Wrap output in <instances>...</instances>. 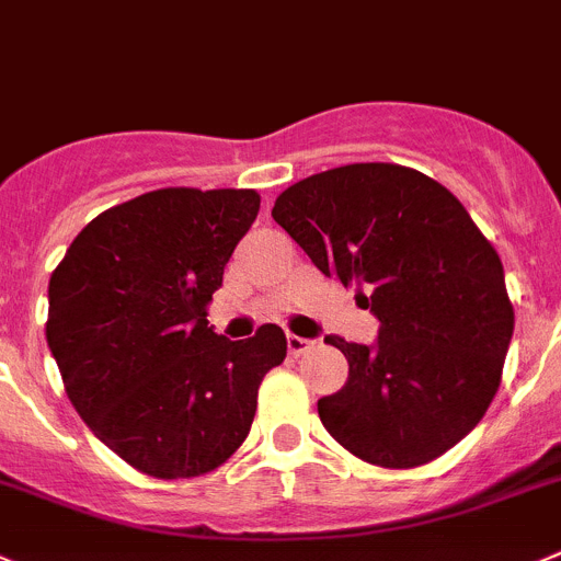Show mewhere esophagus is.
<instances>
[{"label":"esophagus","mask_w":561,"mask_h":561,"mask_svg":"<svg viewBox=\"0 0 561 561\" xmlns=\"http://www.w3.org/2000/svg\"><path fill=\"white\" fill-rule=\"evenodd\" d=\"M312 340H307V337H298V334H287V352L293 354V357H301V354L305 352H310L312 348Z\"/></svg>","instance_id":"1"}]
</instances>
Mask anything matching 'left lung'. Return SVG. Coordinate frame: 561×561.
Listing matches in <instances>:
<instances>
[{
	"label": "left lung",
	"mask_w": 561,
	"mask_h": 561,
	"mask_svg": "<svg viewBox=\"0 0 561 561\" xmlns=\"http://www.w3.org/2000/svg\"><path fill=\"white\" fill-rule=\"evenodd\" d=\"M271 216L379 318L376 345L327 337L348 359L318 401L327 432L396 470L457 446L499 392L515 329L499 251L459 198L407 165L354 162L290 185Z\"/></svg>",
	"instance_id": "8db88e82"
}]
</instances>
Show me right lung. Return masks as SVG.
<instances>
[{"mask_svg": "<svg viewBox=\"0 0 561 561\" xmlns=\"http://www.w3.org/2000/svg\"><path fill=\"white\" fill-rule=\"evenodd\" d=\"M256 191L162 187L104 209L49 279L46 343L68 399L110 451L154 479H193L249 434L256 390L287 340L265 323L249 340L207 327V305Z\"/></svg>", "mask_w": 561, "mask_h": 561, "instance_id": "add662e5", "label": "right lung"}]
</instances>
